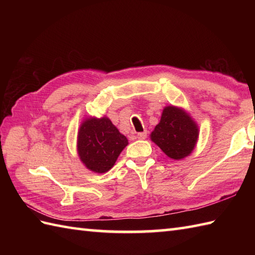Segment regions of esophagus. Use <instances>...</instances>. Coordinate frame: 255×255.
I'll return each mask as SVG.
<instances>
[{
	"instance_id": "34e87169",
	"label": "esophagus",
	"mask_w": 255,
	"mask_h": 255,
	"mask_svg": "<svg viewBox=\"0 0 255 255\" xmlns=\"http://www.w3.org/2000/svg\"><path fill=\"white\" fill-rule=\"evenodd\" d=\"M137 138L139 140H144L145 138H147V131H143V132H139L137 134Z\"/></svg>"
}]
</instances>
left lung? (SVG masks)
I'll list each match as a JSON object with an SVG mask.
<instances>
[{"label": "left lung", "mask_w": 255, "mask_h": 255, "mask_svg": "<svg viewBox=\"0 0 255 255\" xmlns=\"http://www.w3.org/2000/svg\"><path fill=\"white\" fill-rule=\"evenodd\" d=\"M198 136V125L192 116L182 107L169 105L163 108L150 139L169 158L182 160L193 152Z\"/></svg>", "instance_id": "left-lung-1"}]
</instances>
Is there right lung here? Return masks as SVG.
Here are the masks:
<instances>
[{
    "label": "right lung",
    "mask_w": 255,
    "mask_h": 255,
    "mask_svg": "<svg viewBox=\"0 0 255 255\" xmlns=\"http://www.w3.org/2000/svg\"><path fill=\"white\" fill-rule=\"evenodd\" d=\"M128 139L119 132L111 119L89 116L81 123L77 151L86 169L94 173H106L115 164Z\"/></svg>",
    "instance_id": "1"
}]
</instances>
